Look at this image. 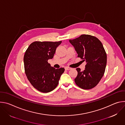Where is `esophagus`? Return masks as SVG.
<instances>
[{
	"label": "esophagus",
	"mask_w": 125,
	"mask_h": 125,
	"mask_svg": "<svg viewBox=\"0 0 125 125\" xmlns=\"http://www.w3.org/2000/svg\"><path fill=\"white\" fill-rule=\"evenodd\" d=\"M65 69L66 70H70L71 69V68H70V67H66L65 68Z\"/></svg>",
	"instance_id": "obj_1"
}]
</instances>
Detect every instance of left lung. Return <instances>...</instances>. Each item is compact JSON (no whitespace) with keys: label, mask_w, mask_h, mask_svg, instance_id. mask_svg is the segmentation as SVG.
Here are the masks:
<instances>
[{"label":"left lung","mask_w":125,"mask_h":125,"mask_svg":"<svg viewBox=\"0 0 125 125\" xmlns=\"http://www.w3.org/2000/svg\"><path fill=\"white\" fill-rule=\"evenodd\" d=\"M69 42L75 48L78 57L85 61V69L77 68L76 84L84 90L95 87L103 76L107 63V55L101 42L96 37L82 34Z\"/></svg>","instance_id":"1"}]
</instances>
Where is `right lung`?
Segmentation results:
<instances>
[{"label":"right lung","mask_w":125,"mask_h":125,"mask_svg":"<svg viewBox=\"0 0 125 125\" xmlns=\"http://www.w3.org/2000/svg\"><path fill=\"white\" fill-rule=\"evenodd\" d=\"M62 42H34L27 48L24 57L26 75L32 85L42 93H49L57 86L64 68L55 69L48 63Z\"/></svg>","instance_id":"obj_1"}]
</instances>
